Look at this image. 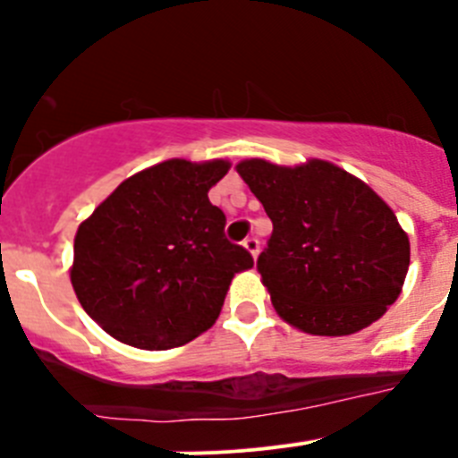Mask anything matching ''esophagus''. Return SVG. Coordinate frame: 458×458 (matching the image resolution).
<instances>
[{
	"label": "esophagus",
	"mask_w": 458,
	"mask_h": 458,
	"mask_svg": "<svg viewBox=\"0 0 458 458\" xmlns=\"http://www.w3.org/2000/svg\"><path fill=\"white\" fill-rule=\"evenodd\" d=\"M242 248L248 250V252L252 254L254 259H257V254H259V238L248 236V238H245V241H242Z\"/></svg>",
	"instance_id": "obj_1"
}]
</instances>
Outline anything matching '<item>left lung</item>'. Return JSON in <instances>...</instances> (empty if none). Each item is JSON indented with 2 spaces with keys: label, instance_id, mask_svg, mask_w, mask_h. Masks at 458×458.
<instances>
[{
  "label": "left lung",
  "instance_id": "8db88e82",
  "mask_svg": "<svg viewBox=\"0 0 458 458\" xmlns=\"http://www.w3.org/2000/svg\"><path fill=\"white\" fill-rule=\"evenodd\" d=\"M270 222L257 270L275 311L302 333L342 337L371 326L399 298L411 242L390 206L326 160L236 165Z\"/></svg>",
  "mask_w": 458,
  "mask_h": 458
}]
</instances>
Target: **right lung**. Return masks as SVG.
<instances>
[{"label": "right lung", "mask_w": 458, "mask_h": 458, "mask_svg": "<svg viewBox=\"0 0 458 458\" xmlns=\"http://www.w3.org/2000/svg\"><path fill=\"white\" fill-rule=\"evenodd\" d=\"M226 160H165L125 179L75 233L71 282L89 317L144 351L183 346L208 330L233 275L252 254L226 241L208 190Z\"/></svg>", "instance_id": "obj_1"}]
</instances>
